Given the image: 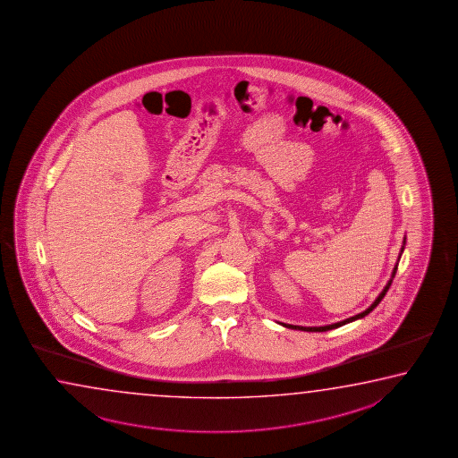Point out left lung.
<instances>
[{"label": "left lung", "instance_id": "8db88e82", "mask_svg": "<svg viewBox=\"0 0 458 458\" xmlns=\"http://www.w3.org/2000/svg\"><path fill=\"white\" fill-rule=\"evenodd\" d=\"M403 249H405V237H403V247H401V253L397 256V263H395L394 269L391 272V279L388 280V284L385 285V288L381 290L380 295L377 296V300L364 310V312H360V314H356V316H352V318H344L342 322H335V324H330V326H322V327H300V326H290V324H282L280 322V326L287 327V328H292V330H302V332H328V330H334V328H338V327L346 326L349 322H354V320H359V318H365L367 314H370L378 304H380L381 300L385 298L386 295V292H388L389 287H391V284H393V279H394L395 271H397V264H399V259H401V256H403Z\"/></svg>", "mask_w": 458, "mask_h": 458}]
</instances>
